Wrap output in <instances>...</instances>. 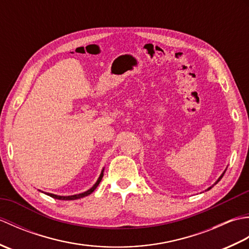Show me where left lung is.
Listing matches in <instances>:
<instances>
[{
    "instance_id": "obj_1",
    "label": "left lung",
    "mask_w": 249,
    "mask_h": 249,
    "mask_svg": "<svg viewBox=\"0 0 249 249\" xmlns=\"http://www.w3.org/2000/svg\"><path fill=\"white\" fill-rule=\"evenodd\" d=\"M226 170H227V168H226V169H225V171H224V172H223V173H221V176H220V177H219V178H218V179H217V181H216V182H215V183H214V184H213V185H212V186H210V187H209V188H208V189H206V190H210V189H211V188H212V187H213V186H214V185H216V184H217V183H218V182H219V181H220V179H221V178H223V177H224V174H225V172H226Z\"/></svg>"
}]
</instances>
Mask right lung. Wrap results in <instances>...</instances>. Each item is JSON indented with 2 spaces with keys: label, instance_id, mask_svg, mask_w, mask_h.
Wrapping results in <instances>:
<instances>
[{
  "label": "right lung",
  "instance_id": "obj_1",
  "mask_svg": "<svg viewBox=\"0 0 249 249\" xmlns=\"http://www.w3.org/2000/svg\"><path fill=\"white\" fill-rule=\"evenodd\" d=\"M104 170H105V168H103L102 172H100V176H99V178H97L96 183H95L91 188L88 189L87 192H84V193L77 194V195H71V196H57V195L50 194V193H45V194H46V195H48V196H50V197H52V198H54V199H59V200H77V199H80V198H83V197H87V196L91 195V194L94 192V190L97 188V186L99 185L100 181H102V178H103V177H104ZM39 192H41V190H39ZM41 193H44V192H41Z\"/></svg>",
  "mask_w": 249,
  "mask_h": 249
}]
</instances>
